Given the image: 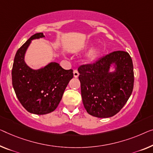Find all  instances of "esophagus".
<instances>
[{
    "label": "esophagus",
    "mask_w": 153,
    "mask_h": 153,
    "mask_svg": "<svg viewBox=\"0 0 153 153\" xmlns=\"http://www.w3.org/2000/svg\"><path fill=\"white\" fill-rule=\"evenodd\" d=\"M79 76V73L77 71V70H74V76L75 77H77Z\"/></svg>",
    "instance_id": "obj_1"
}]
</instances>
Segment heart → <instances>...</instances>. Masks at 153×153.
<instances>
[{"instance_id": "1", "label": "heart", "mask_w": 153, "mask_h": 153, "mask_svg": "<svg viewBox=\"0 0 153 153\" xmlns=\"http://www.w3.org/2000/svg\"><path fill=\"white\" fill-rule=\"evenodd\" d=\"M97 55V51H96V50H94V51H92L90 52V53L88 56V58L90 60H93V59H95V58H96Z\"/></svg>"}]
</instances>
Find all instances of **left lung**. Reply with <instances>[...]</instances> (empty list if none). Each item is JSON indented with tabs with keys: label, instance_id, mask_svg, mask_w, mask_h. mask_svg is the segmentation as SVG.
I'll return each mask as SVG.
<instances>
[{
	"label": "left lung",
	"instance_id": "8db88e82",
	"mask_svg": "<svg viewBox=\"0 0 153 153\" xmlns=\"http://www.w3.org/2000/svg\"><path fill=\"white\" fill-rule=\"evenodd\" d=\"M117 64L116 71L108 73L110 64ZM83 104L87 113L104 118L115 115L123 108L133 89V65L129 53L115 51L93 63L78 67Z\"/></svg>",
	"mask_w": 153,
	"mask_h": 153
}]
</instances>
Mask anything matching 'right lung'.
I'll list each match as a JSON object with an SVG mask.
<instances>
[{
	"mask_svg": "<svg viewBox=\"0 0 153 153\" xmlns=\"http://www.w3.org/2000/svg\"><path fill=\"white\" fill-rule=\"evenodd\" d=\"M42 37L43 33L34 34L18 49L11 71L12 85L18 100L28 112L37 115L53 112L74 77L72 69H64L56 62L38 71L26 65L24 56L31 40Z\"/></svg>",
	"mask_w": 153,
	"mask_h": 153,
	"instance_id": "add662e5",
	"label": "right lung"
}]
</instances>
